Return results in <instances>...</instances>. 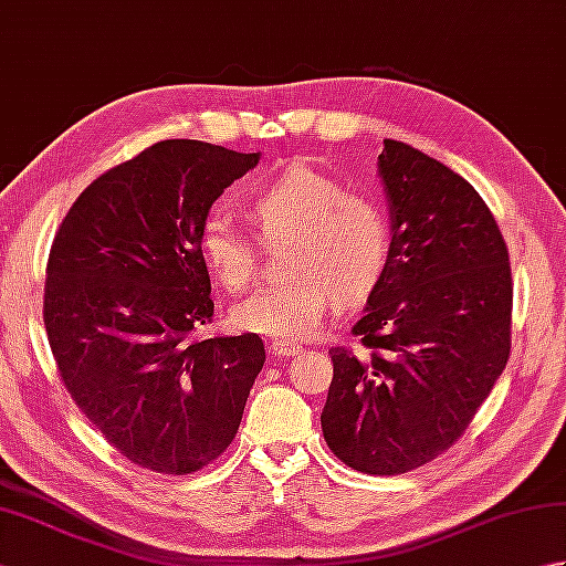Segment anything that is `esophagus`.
<instances>
[{"label":"esophagus","mask_w":566,"mask_h":566,"mask_svg":"<svg viewBox=\"0 0 566 566\" xmlns=\"http://www.w3.org/2000/svg\"><path fill=\"white\" fill-rule=\"evenodd\" d=\"M270 353H272V357H294V355L302 353V345L286 343V340H274L270 345Z\"/></svg>","instance_id":"34e87169"}]
</instances>
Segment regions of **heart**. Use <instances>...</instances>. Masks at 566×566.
<instances>
[{"label": "heart", "mask_w": 566, "mask_h": 566, "mask_svg": "<svg viewBox=\"0 0 566 566\" xmlns=\"http://www.w3.org/2000/svg\"><path fill=\"white\" fill-rule=\"evenodd\" d=\"M245 211L264 240L292 238L282 284H268L231 311L233 326L272 340L318 333L333 304L353 306L381 284L391 262V226L375 199L345 191L338 179L294 163L245 195ZM199 252L228 292L250 284L258 268L255 238L231 213L213 209L199 226Z\"/></svg>", "instance_id": "obj_1"}]
</instances>
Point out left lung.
<instances>
[{"mask_svg": "<svg viewBox=\"0 0 566 566\" xmlns=\"http://www.w3.org/2000/svg\"><path fill=\"white\" fill-rule=\"evenodd\" d=\"M379 177L391 262L333 347L321 413L333 454L365 474H403L462 438L511 355L513 282L494 213L464 177L384 140Z\"/></svg>", "mask_w": 566, "mask_h": 566, "instance_id": "left-lung-1", "label": "left lung"}]
</instances>
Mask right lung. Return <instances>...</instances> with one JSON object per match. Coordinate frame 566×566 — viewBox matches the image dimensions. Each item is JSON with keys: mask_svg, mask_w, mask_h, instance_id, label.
Wrapping results in <instances>:
<instances>
[{"mask_svg": "<svg viewBox=\"0 0 566 566\" xmlns=\"http://www.w3.org/2000/svg\"><path fill=\"white\" fill-rule=\"evenodd\" d=\"M258 160L155 143L82 191L48 255L43 323L60 379L106 442L150 472L213 462L264 365L255 333L199 338L213 316L199 226Z\"/></svg>", "mask_w": 566, "mask_h": 566, "instance_id": "1", "label": "right lung"}]
</instances>
